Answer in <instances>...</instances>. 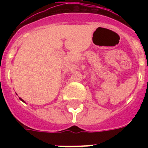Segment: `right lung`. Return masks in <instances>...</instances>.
Listing matches in <instances>:
<instances>
[{"label":"right lung","mask_w":148,"mask_h":148,"mask_svg":"<svg viewBox=\"0 0 148 148\" xmlns=\"http://www.w3.org/2000/svg\"><path fill=\"white\" fill-rule=\"evenodd\" d=\"M19 98H20V100H21V101H23V100H22V99H21V97H19Z\"/></svg>","instance_id":"obj_1"}]
</instances>
